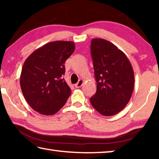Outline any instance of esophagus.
<instances>
[{
  "mask_svg": "<svg viewBox=\"0 0 159 159\" xmlns=\"http://www.w3.org/2000/svg\"><path fill=\"white\" fill-rule=\"evenodd\" d=\"M83 84V79H80L79 80V82H78L76 84H75V87L76 88H79L80 87H81Z\"/></svg>",
  "mask_w": 159,
  "mask_h": 159,
  "instance_id": "1",
  "label": "esophagus"
}]
</instances>
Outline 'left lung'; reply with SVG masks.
I'll return each mask as SVG.
<instances>
[{
  "label": "left lung",
  "instance_id": "1",
  "mask_svg": "<svg viewBox=\"0 0 159 159\" xmlns=\"http://www.w3.org/2000/svg\"><path fill=\"white\" fill-rule=\"evenodd\" d=\"M96 93L90 99L93 107L106 116L118 114L130 101L134 88V71L125 53L102 39L91 41Z\"/></svg>",
  "mask_w": 159,
  "mask_h": 159
}]
</instances>
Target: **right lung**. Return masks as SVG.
I'll use <instances>...</instances> for the list:
<instances>
[{
	"mask_svg": "<svg viewBox=\"0 0 159 159\" xmlns=\"http://www.w3.org/2000/svg\"><path fill=\"white\" fill-rule=\"evenodd\" d=\"M74 50L72 41L50 42L32 52L24 63L21 89L29 106L39 114H56L71 95L62 76L64 63Z\"/></svg>",
	"mask_w": 159,
	"mask_h": 159,
	"instance_id": "add662e5",
	"label": "right lung"
}]
</instances>
